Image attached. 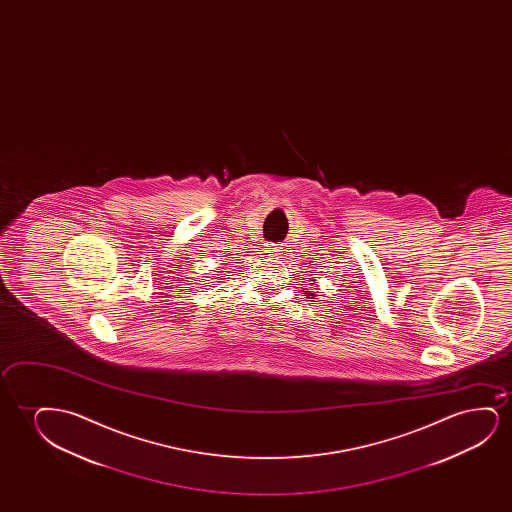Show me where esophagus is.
I'll use <instances>...</instances> for the list:
<instances>
[{"label":"esophagus","instance_id":"esophagus-1","mask_svg":"<svg viewBox=\"0 0 512 512\" xmlns=\"http://www.w3.org/2000/svg\"><path fill=\"white\" fill-rule=\"evenodd\" d=\"M278 252H280V250H278V248H276V246L267 245V253H271V255H278Z\"/></svg>","mask_w":512,"mask_h":512}]
</instances>
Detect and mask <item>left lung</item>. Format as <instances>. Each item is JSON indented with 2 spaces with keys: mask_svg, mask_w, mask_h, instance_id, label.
Returning <instances> with one entry per match:
<instances>
[{
  "mask_svg": "<svg viewBox=\"0 0 512 512\" xmlns=\"http://www.w3.org/2000/svg\"><path fill=\"white\" fill-rule=\"evenodd\" d=\"M308 295H311V297H309V299H313V294H311V292H308Z\"/></svg>",
  "mask_w": 512,
  "mask_h": 512,
  "instance_id": "obj_1",
  "label": "left lung"
}]
</instances>
